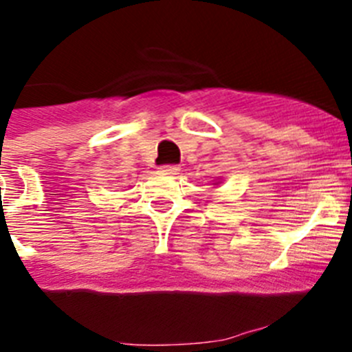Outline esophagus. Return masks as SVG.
<instances>
[{
	"label": "esophagus",
	"mask_w": 352,
	"mask_h": 352,
	"mask_svg": "<svg viewBox=\"0 0 352 352\" xmlns=\"http://www.w3.org/2000/svg\"><path fill=\"white\" fill-rule=\"evenodd\" d=\"M160 172H161V173H166V175H175V173L179 172V166H175V165H165V166H161Z\"/></svg>",
	"instance_id": "1"
}]
</instances>
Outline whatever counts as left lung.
Wrapping results in <instances>:
<instances>
[{
  "instance_id": "obj_1",
  "label": "left lung",
  "mask_w": 352,
  "mask_h": 352,
  "mask_svg": "<svg viewBox=\"0 0 352 352\" xmlns=\"http://www.w3.org/2000/svg\"><path fill=\"white\" fill-rule=\"evenodd\" d=\"M217 184H219V182H217Z\"/></svg>"
}]
</instances>
